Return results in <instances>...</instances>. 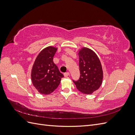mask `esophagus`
Masks as SVG:
<instances>
[{"instance_id": "obj_1", "label": "esophagus", "mask_w": 135, "mask_h": 135, "mask_svg": "<svg viewBox=\"0 0 135 135\" xmlns=\"http://www.w3.org/2000/svg\"><path fill=\"white\" fill-rule=\"evenodd\" d=\"M69 75H70V73H69V72L65 73V74H64V76H65V77H67V76H69Z\"/></svg>"}]
</instances>
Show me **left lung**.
<instances>
[{"label": "left lung", "instance_id": "8db88e82", "mask_svg": "<svg viewBox=\"0 0 135 135\" xmlns=\"http://www.w3.org/2000/svg\"><path fill=\"white\" fill-rule=\"evenodd\" d=\"M79 79L73 80L81 93L89 95L99 89L103 83V71L100 59L95 52L86 47L79 50Z\"/></svg>", "mask_w": 135, "mask_h": 135}]
</instances>
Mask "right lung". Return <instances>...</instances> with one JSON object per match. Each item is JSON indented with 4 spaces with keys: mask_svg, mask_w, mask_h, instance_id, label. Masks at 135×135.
<instances>
[{
    "mask_svg": "<svg viewBox=\"0 0 135 135\" xmlns=\"http://www.w3.org/2000/svg\"><path fill=\"white\" fill-rule=\"evenodd\" d=\"M57 50V48L52 46L44 48L32 65L31 73L32 84L43 95H49L54 92L64 77L53 61Z\"/></svg>",
    "mask_w": 135,
    "mask_h": 135,
    "instance_id": "right-lung-1",
    "label": "right lung"
}]
</instances>
